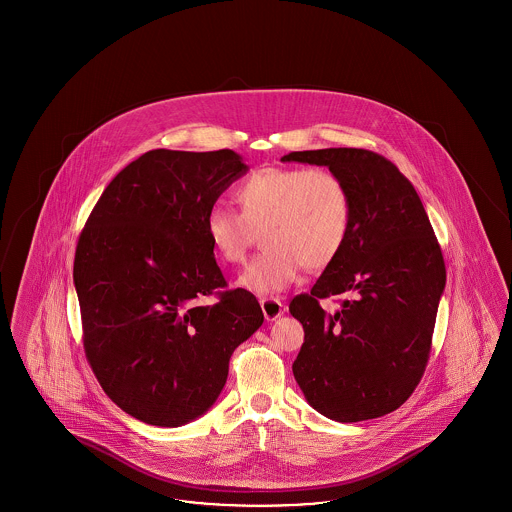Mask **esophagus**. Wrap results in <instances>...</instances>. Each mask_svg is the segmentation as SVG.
I'll use <instances>...</instances> for the list:
<instances>
[{
    "label": "esophagus",
    "mask_w": 512,
    "mask_h": 512,
    "mask_svg": "<svg viewBox=\"0 0 512 512\" xmlns=\"http://www.w3.org/2000/svg\"><path fill=\"white\" fill-rule=\"evenodd\" d=\"M261 309L267 322H272L276 318L282 317L286 313V305L278 297H265L261 299Z\"/></svg>",
    "instance_id": "obj_1"
}]
</instances>
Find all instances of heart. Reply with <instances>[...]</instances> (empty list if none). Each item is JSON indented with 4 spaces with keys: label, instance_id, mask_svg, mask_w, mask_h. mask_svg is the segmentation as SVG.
Listing matches in <instances>:
<instances>
[{
    "label": "heart",
    "instance_id": "1",
    "mask_svg": "<svg viewBox=\"0 0 512 512\" xmlns=\"http://www.w3.org/2000/svg\"><path fill=\"white\" fill-rule=\"evenodd\" d=\"M234 195L242 213L213 205L205 217V234L222 263L240 265L261 230L267 249L238 280L247 292H284L303 268L328 267L347 242L351 197L332 171L265 167L251 172Z\"/></svg>",
    "mask_w": 512,
    "mask_h": 512
}]
</instances>
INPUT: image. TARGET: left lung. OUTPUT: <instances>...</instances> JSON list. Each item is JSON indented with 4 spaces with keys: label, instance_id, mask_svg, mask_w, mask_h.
Instances as JSON below:
<instances>
[{
    "label": "left lung",
    "instance_id": "8db88e82",
    "mask_svg": "<svg viewBox=\"0 0 512 512\" xmlns=\"http://www.w3.org/2000/svg\"><path fill=\"white\" fill-rule=\"evenodd\" d=\"M284 163L338 174L351 197L340 255L290 313L305 341L293 376L318 413L336 422L378 418L401 407L430 357L445 263L413 184L386 157L355 147L292 151ZM347 294L328 316L317 303Z\"/></svg>",
    "mask_w": 512,
    "mask_h": 512
}]
</instances>
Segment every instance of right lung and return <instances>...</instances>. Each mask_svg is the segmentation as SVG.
I'll list each match as a JSON object with an SVG mask.
<instances>
[{
    "label": "right lung",
    "mask_w": 512,
    "mask_h": 512,
    "mask_svg": "<svg viewBox=\"0 0 512 512\" xmlns=\"http://www.w3.org/2000/svg\"><path fill=\"white\" fill-rule=\"evenodd\" d=\"M247 169L232 149L147 151L111 180L78 238L88 363L111 401L146 424L207 413L234 349L265 320L253 293L222 292L205 234L207 211Z\"/></svg>",
    "instance_id": "add662e5"
}]
</instances>
